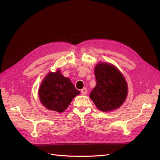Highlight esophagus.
<instances>
[{"instance_id":"1","label":"esophagus","mask_w":160,"mask_h":160,"mask_svg":"<svg viewBox=\"0 0 160 160\" xmlns=\"http://www.w3.org/2000/svg\"><path fill=\"white\" fill-rule=\"evenodd\" d=\"M87 92H88V90H87L86 88H83V89H81V93L82 95H86L87 94Z\"/></svg>"}]
</instances>
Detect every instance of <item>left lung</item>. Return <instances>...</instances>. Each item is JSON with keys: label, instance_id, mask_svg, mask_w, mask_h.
I'll list each match as a JSON object with an SVG mask.
<instances>
[{"label": "left lung", "instance_id": "obj_1", "mask_svg": "<svg viewBox=\"0 0 160 160\" xmlns=\"http://www.w3.org/2000/svg\"><path fill=\"white\" fill-rule=\"evenodd\" d=\"M96 86L89 97L102 112L119 108L128 93L127 83L121 72L113 65L100 63L95 68Z\"/></svg>", "mask_w": 160, "mask_h": 160}]
</instances>
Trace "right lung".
Returning a JSON list of instances; mask_svg holds the SVG:
<instances>
[{
  "mask_svg": "<svg viewBox=\"0 0 160 160\" xmlns=\"http://www.w3.org/2000/svg\"><path fill=\"white\" fill-rule=\"evenodd\" d=\"M80 94L68 78L60 71L50 72L41 83L39 89L40 101L48 110L64 112L74 97Z\"/></svg>",
  "mask_w": 160,
  "mask_h": 160,
  "instance_id": "right-lung-1",
  "label": "right lung"
}]
</instances>
